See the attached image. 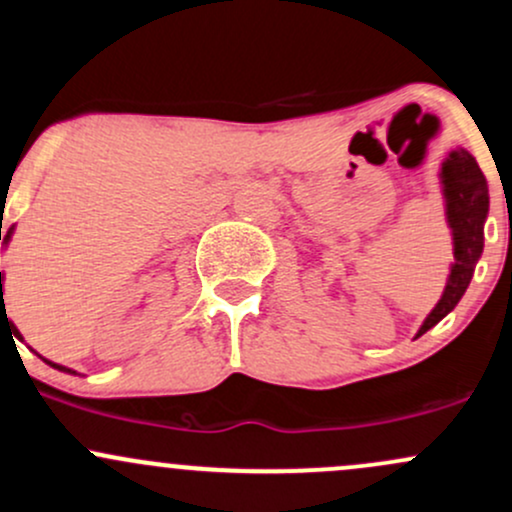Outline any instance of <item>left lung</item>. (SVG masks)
I'll list each match as a JSON object with an SVG mask.
<instances>
[{"label":"left lung","instance_id":"1","mask_svg":"<svg viewBox=\"0 0 512 512\" xmlns=\"http://www.w3.org/2000/svg\"><path fill=\"white\" fill-rule=\"evenodd\" d=\"M439 183L444 195V214L452 229L454 263L449 268L447 285L430 315L422 322L420 334L432 329L434 324L454 310L456 302L469 288L474 278V268L483 254V224L488 217V185L478 168L476 158L466 148H454L444 158L439 170Z\"/></svg>","mask_w":512,"mask_h":512}]
</instances>
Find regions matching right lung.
<instances>
[{
  "mask_svg": "<svg viewBox=\"0 0 512 512\" xmlns=\"http://www.w3.org/2000/svg\"><path fill=\"white\" fill-rule=\"evenodd\" d=\"M12 234H14V227H12V229H9V232H7V236H4V241H2V249H4V246H7V244H9V241H12ZM2 283H4V273H2ZM4 329H9V332H14V337H16V339H24V337H21V332H19V329H16V327H14V322H12V320H9V317H7V310H4V293H2V334H4ZM38 356H41V354H38ZM41 359H43V356H41ZM43 361H46V364H48V366L58 368V371H63V373H75V371H73V368H68V366H60V364H53V361H48V359H43Z\"/></svg>",
  "mask_w": 512,
  "mask_h": 512,
  "instance_id": "right-lung-1",
  "label": "right lung"
}]
</instances>
